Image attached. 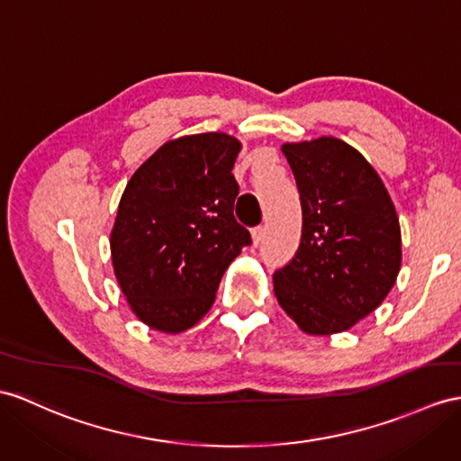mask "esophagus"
<instances>
[{
    "label": "esophagus",
    "mask_w": 461,
    "mask_h": 461,
    "mask_svg": "<svg viewBox=\"0 0 461 461\" xmlns=\"http://www.w3.org/2000/svg\"><path fill=\"white\" fill-rule=\"evenodd\" d=\"M264 237H266V230H264V227H256V229H252V242H254V246L260 244V242L264 240Z\"/></svg>",
    "instance_id": "obj_1"
}]
</instances>
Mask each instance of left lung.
<instances>
[{"mask_svg": "<svg viewBox=\"0 0 461 461\" xmlns=\"http://www.w3.org/2000/svg\"><path fill=\"white\" fill-rule=\"evenodd\" d=\"M303 230L274 274L279 305L307 334L352 329L387 297L401 269L397 211L364 156L334 137L287 142Z\"/></svg>", "mask_w": 461, "mask_h": 461, "instance_id": "1", "label": "left lung"}]
</instances>
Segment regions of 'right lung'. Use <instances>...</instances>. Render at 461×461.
<instances>
[{
	"mask_svg": "<svg viewBox=\"0 0 461 461\" xmlns=\"http://www.w3.org/2000/svg\"><path fill=\"white\" fill-rule=\"evenodd\" d=\"M239 152L230 134H189L160 146L129 179L111 258L132 312L150 329H192L215 301L224 269L252 244L232 212Z\"/></svg>",
	"mask_w": 461,
	"mask_h": 461,
	"instance_id": "obj_1",
	"label": "right lung"
}]
</instances>
